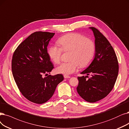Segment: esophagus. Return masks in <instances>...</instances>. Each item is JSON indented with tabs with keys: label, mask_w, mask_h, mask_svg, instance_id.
I'll use <instances>...</instances> for the list:
<instances>
[{
	"label": "esophagus",
	"mask_w": 129,
	"mask_h": 129,
	"mask_svg": "<svg viewBox=\"0 0 129 129\" xmlns=\"http://www.w3.org/2000/svg\"><path fill=\"white\" fill-rule=\"evenodd\" d=\"M63 77H64V78L65 79H66V78H70V76H67V75H64Z\"/></svg>",
	"instance_id": "obj_1"
}]
</instances>
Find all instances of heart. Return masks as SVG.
I'll return each instance as SVG.
<instances>
[{
	"mask_svg": "<svg viewBox=\"0 0 129 129\" xmlns=\"http://www.w3.org/2000/svg\"><path fill=\"white\" fill-rule=\"evenodd\" d=\"M60 47L51 45L48 53L54 63H58L61 58L62 50L70 51L68 62H63L55 69L58 74L68 75L74 73L79 68H84L91 62L95 52V45L93 41L87 39L78 33H69L60 38L58 41Z\"/></svg>",
	"mask_w": 129,
	"mask_h": 129,
	"instance_id": "b5f03b06",
	"label": "heart"
}]
</instances>
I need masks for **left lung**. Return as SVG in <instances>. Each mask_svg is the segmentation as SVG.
I'll list each match as a JSON object with an SVG mask.
<instances>
[{
    "instance_id": "8db88e82",
    "label": "left lung",
    "mask_w": 129,
    "mask_h": 129,
    "mask_svg": "<svg viewBox=\"0 0 129 129\" xmlns=\"http://www.w3.org/2000/svg\"><path fill=\"white\" fill-rule=\"evenodd\" d=\"M95 37V52L93 60L78 77L77 91L86 101L94 103L104 99L112 90L118 73V64L115 51L109 41L94 27H89Z\"/></svg>"
}]
</instances>
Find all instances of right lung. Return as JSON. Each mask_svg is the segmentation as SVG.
<instances>
[{
    "label": "right lung",
    "mask_w": 129,
    "mask_h": 129,
    "mask_svg": "<svg viewBox=\"0 0 129 129\" xmlns=\"http://www.w3.org/2000/svg\"><path fill=\"white\" fill-rule=\"evenodd\" d=\"M54 34L32 33L18 45L13 56L12 69L18 88L26 99L36 104L49 101L63 80L61 74L43 77L53 68L47 47Z\"/></svg>",
    "instance_id": "add662e5"
}]
</instances>
